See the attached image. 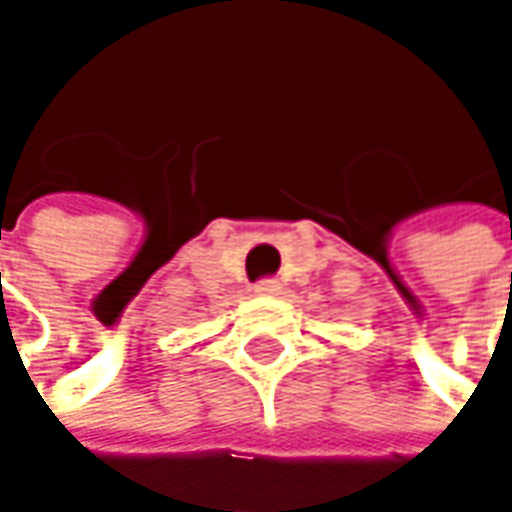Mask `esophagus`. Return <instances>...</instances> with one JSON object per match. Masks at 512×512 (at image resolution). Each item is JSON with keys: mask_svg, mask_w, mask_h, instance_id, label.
Returning a JSON list of instances; mask_svg holds the SVG:
<instances>
[{"mask_svg": "<svg viewBox=\"0 0 512 512\" xmlns=\"http://www.w3.org/2000/svg\"><path fill=\"white\" fill-rule=\"evenodd\" d=\"M255 293L257 296H278L281 293V284L275 278H263V281L255 284Z\"/></svg>", "mask_w": 512, "mask_h": 512, "instance_id": "obj_1", "label": "esophagus"}]
</instances>
